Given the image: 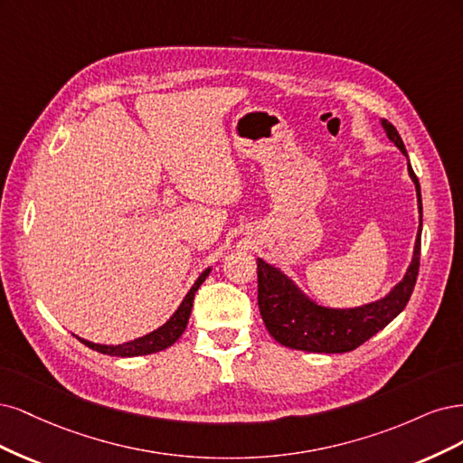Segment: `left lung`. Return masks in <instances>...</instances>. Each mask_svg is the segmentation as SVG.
<instances>
[{"instance_id":"8db88e82","label":"left lung","mask_w":463,"mask_h":463,"mask_svg":"<svg viewBox=\"0 0 463 463\" xmlns=\"http://www.w3.org/2000/svg\"><path fill=\"white\" fill-rule=\"evenodd\" d=\"M381 125L386 130V137L408 157L406 146L402 142L394 125L386 121V118H383ZM408 173L417 190L420 229H417L413 258L404 279L381 300L352 309L317 306L298 290V287L287 275H282L273 265L258 258V306L267 331H269L279 345L319 354L352 352L357 346H362L373 335L383 331L406 307L415 287L417 273H420L423 227L421 188L410 161Z\"/></svg>"}]
</instances>
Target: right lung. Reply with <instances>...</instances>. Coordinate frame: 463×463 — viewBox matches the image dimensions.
<instances>
[{"instance_id":"obj_1","label":"right lung","mask_w":463,"mask_h":463,"mask_svg":"<svg viewBox=\"0 0 463 463\" xmlns=\"http://www.w3.org/2000/svg\"><path fill=\"white\" fill-rule=\"evenodd\" d=\"M212 269H205L198 280L194 282V287L190 288V292L184 296L183 304L178 306V309L173 313V317L159 326L157 331L146 335L142 338L137 340H130L125 342V345H117V346H106V345H94V342H88L84 338H79L82 345H86L88 348H92L99 354H108V355H117V357H134V355H146V354H156L165 350L169 346H173L175 342L181 338V335L184 333L186 325H188V317H190V311H192V304H194V294L200 288L202 282L205 280V277L210 275Z\"/></svg>"}]
</instances>
